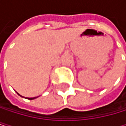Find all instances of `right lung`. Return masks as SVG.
<instances>
[{
    "label": "right lung",
    "instance_id": "obj_1",
    "mask_svg": "<svg viewBox=\"0 0 126 126\" xmlns=\"http://www.w3.org/2000/svg\"><path fill=\"white\" fill-rule=\"evenodd\" d=\"M17 94H18V93H17ZM18 94L20 95L19 94ZM20 96H21V95H20ZM21 97H22V96H21ZM36 97H27V99H29V100H34V99H35Z\"/></svg>",
    "mask_w": 126,
    "mask_h": 126
}]
</instances>
